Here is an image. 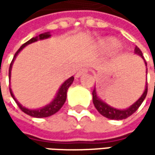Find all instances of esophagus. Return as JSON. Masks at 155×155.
<instances>
[{
  "label": "esophagus",
  "mask_w": 155,
  "mask_h": 155,
  "mask_svg": "<svg viewBox=\"0 0 155 155\" xmlns=\"http://www.w3.org/2000/svg\"><path fill=\"white\" fill-rule=\"evenodd\" d=\"M87 72H88V69H87V68H85V67H81V69H79V71L77 72V74H76V77H80L81 75H82V74H86Z\"/></svg>",
  "instance_id": "esophagus-1"
}]
</instances>
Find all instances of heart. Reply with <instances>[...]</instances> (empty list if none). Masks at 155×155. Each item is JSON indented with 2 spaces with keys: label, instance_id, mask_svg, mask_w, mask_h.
<instances>
[{
  "label": "heart",
  "instance_id": "1",
  "mask_svg": "<svg viewBox=\"0 0 155 155\" xmlns=\"http://www.w3.org/2000/svg\"><path fill=\"white\" fill-rule=\"evenodd\" d=\"M117 43L116 41H114V40L108 41V43L107 44V46H108V47H117Z\"/></svg>",
  "mask_w": 155,
  "mask_h": 155
}]
</instances>
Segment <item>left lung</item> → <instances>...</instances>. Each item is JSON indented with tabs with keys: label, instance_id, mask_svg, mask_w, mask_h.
<instances>
[{
	"label": "left lung",
	"instance_id": "1",
	"mask_svg": "<svg viewBox=\"0 0 155 155\" xmlns=\"http://www.w3.org/2000/svg\"><path fill=\"white\" fill-rule=\"evenodd\" d=\"M135 53L137 54L138 55L142 56V58H143V54H142V51L139 49V47H136L135 48ZM145 64H146V62H145ZM147 65V64H146ZM147 70V69H146ZM147 73V71H146ZM147 83H146V86H145V90L143 93V95L140 97V99L135 102L131 107H129L127 109H123V110H120V109H116V108H112L110 106H108V104L104 103L102 101H101L99 99V97L97 96V93H96V89L94 88L93 91H92V101H93V104L95 106L96 109L99 111V113L101 115H102L103 117H108L109 119H116V120H121V119H125L128 117H130L132 114H134L140 106L141 104L143 103V100L145 99L146 95H147Z\"/></svg>",
	"mask_w": 155,
	"mask_h": 155
}]
</instances>
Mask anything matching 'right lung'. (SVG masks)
Listing matches in <instances>:
<instances>
[{"label": "right lung", "instance_id": "right-lung-1", "mask_svg": "<svg viewBox=\"0 0 155 155\" xmlns=\"http://www.w3.org/2000/svg\"><path fill=\"white\" fill-rule=\"evenodd\" d=\"M49 37H50L49 33L40 34V35H38V37L32 38L31 39H29L28 41H27L25 44H23L21 47L18 48V50L16 52L15 55H14V57H13V59H12V63H11V64H10V68H9V79L11 77V70H12V63H13V61H14V59H15L16 55L19 53V51H20L23 47H25L27 45H28V44H31V43L36 42V41H38V40L45 39V38H49ZM74 80V76H72L71 78H69L68 80H66V81L62 84V86L60 87V89H59V91H58V92H57V94H56L54 100L50 104H48L47 106H46V107H44V108H39V109H34V110H33V109H28V108L22 107V106L16 101V99L14 98V95L12 94V91L11 88H10V92H11L12 97L14 99L16 103L18 104V108H20L24 113H26V114L28 115V116L34 117H38V118H40V117H49V116H52V115L55 114L60 108L63 107V105L64 104V102H65V101H66L67 90H68V88L71 86V84L73 83Z\"/></svg>", "mask_w": 155, "mask_h": 155}]
</instances>
